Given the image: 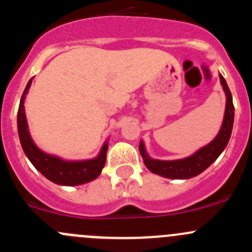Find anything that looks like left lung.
<instances>
[{"label": "left lung", "mask_w": 252, "mask_h": 252, "mask_svg": "<svg viewBox=\"0 0 252 252\" xmlns=\"http://www.w3.org/2000/svg\"><path fill=\"white\" fill-rule=\"evenodd\" d=\"M220 80L227 100H225L223 123L217 136L210 144L197 150L195 154L190 155L185 158L173 159V161H162V159L150 157L145 149L144 141L141 140L139 144V150H140V155L144 159L145 166L149 171L161 175V177L169 178V179H189V178H194L202 173L224 151L230 135H232L233 123H234V106H233L232 94H230L227 81L222 77V74H220Z\"/></svg>", "instance_id": "left-lung-1"}]
</instances>
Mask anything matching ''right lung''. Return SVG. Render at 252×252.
Segmentation results:
<instances>
[{
	"label": "right lung",
	"mask_w": 252,
	"mask_h": 252,
	"mask_svg": "<svg viewBox=\"0 0 252 252\" xmlns=\"http://www.w3.org/2000/svg\"><path fill=\"white\" fill-rule=\"evenodd\" d=\"M32 81V78L28 81L27 86H25L24 93L20 98L19 110H18L17 116L18 134H19V140L25 156L29 158L32 166L40 173L55 184L64 185V187H75V185L85 184V183L96 179L105 167L108 140L105 141L98 155L94 158L81 159V161H68V159H63L61 157L55 156V155L42 151L32 139L24 107V101L27 97V94L29 93Z\"/></svg>",
	"instance_id": "1"
}]
</instances>
